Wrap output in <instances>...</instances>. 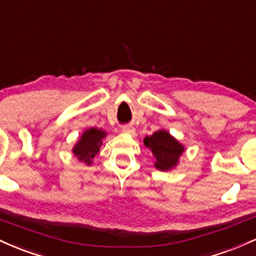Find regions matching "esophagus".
<instances>
[{
	"label": "esophagus",
	"mask_w": 256,
	"mask_h": 256,
	"mask_svg": "<svg viewBox=\"0 0 256 256\" xmlns=\"http://www.w3.org/2000/svg\"><path fill=\"white\" fill-rule=\"evenodd\" d=\"M122 132H125V134H134V128L131 125H126V126H122Z\"/></svg>",
	"instance_id": "obj_1"
}]
</instances>
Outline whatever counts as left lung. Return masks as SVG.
I'll return each instance as SVG.
<instances>
[{
    "label": "left lung",
    "mask_w": 256,
    "mask_h": 256,
    "mask_svg": "<svg viewBox=\"0 0 256 256\" xmlns=\"http://www.w3.org/2000/svg\"><path fill=\"white\" fill-rule=\"evenodd\" d=\"M144 144L154 154L155 167L161 171H167L177 165L178 158L184 152L183 146L179 144L167 131L160 130L152 134L150 137L144 138Z\"/></svg>",
    "instance_id": "obj_1"
}]
</instances>
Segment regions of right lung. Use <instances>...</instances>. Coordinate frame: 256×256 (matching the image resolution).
<instances>
[{"mask_svg": "<svg viewBox=\"0 0 256 256\" xmlns=\"http://www.w3.org/2000/svg\"><path fill=\"white\" fill-rule=\"evenodd\" d=\"M106 137V132L92 128L83 134L73 152L80 161L91 165V160L100 152V146L102 144V138Z\"/></svg>", "mask_w": 256, "mask_h": 256, "instance_id": "obj_1", "label": "right lung"}]
</instances>
